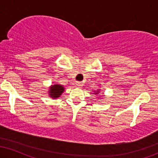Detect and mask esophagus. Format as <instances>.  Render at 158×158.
<instances>
[{"label":"esophagus","mask_w":158,"mask_h":158,"mask_svg":"<svg viewBox=\"0 0 158 158\" xmlns=\"http://www.w3.org/2000/svg\"><path fill=\"white\" fill-rule=\"evenodd\" d=\"M82 83L81 82H80V81H77V83H76V86L77 87V88H82Z\"/></svg>","instance_id":"34e87169"}]
</instances>
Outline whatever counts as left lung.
I'll list each match as a JSON object with an SVG mask.
<instances>
[{
  "mask_svg": "<svg viewBox=\"0 0 158 158\" xmlns=\"http://www.w3.org/2000/svg\"><path fill=\"white\" fill-rule=\"evenodd\" d=\"M99 90H97V91H94V93H95V94H99Z\"/></svg>",
  "mask_w": 158,
  "mask_h": 158,
  "instance_id": "8db88e82",
  "label": "left lung"
}]
</instances>
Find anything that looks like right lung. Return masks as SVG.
<instances>
[{"label":"right lung","mask_w":158,"mask_h":158,"mask_svg":"<svg viewBox=\"0 0 158 158\" xmlns=\"http://www.w3.org/2000/svg\"><path fill=\"white\" fill-rule=\"evenodd\" d=\"M64 90V88L61 85L55 84L50 87L49 90V96L52 99H56L58 97H60Z\"/></svg>","instance_id":"1"}]
</instances>
